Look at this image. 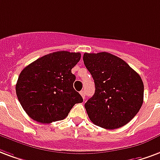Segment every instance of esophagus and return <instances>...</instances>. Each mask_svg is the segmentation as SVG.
I'll return each instance as SVG.
<instances>
[{
    "label": "esophagus",
    "mask_w": 160,
    "mask_h": 160,
    "mask_svg": "<svg viewBox=\"0 0 160 160\" xmlns=\"http://www.w3.org/2000/svg\"><path fill=\"white\" fill-rule=\"evenodd\" d=\"M80 93V95H81V97H82L84 100H85V97H86V95H85V91H81Z\"/></svg>",
    "instance_id": "34e87169"
}]
</instances>
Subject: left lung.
Listing matches in <instances>:
<instances>
[{
	"label": "left lung",
	"mask_w": 160,
	"mask_h": 160,
	"mask_svg": "<svg viewBox=\"0 0 160 160\" xmlns=\"http://www.w3.org/2000/svg\"><path fill=\"white\" fill-rule=\"evenodd\" d=\"M84 63L95 83V93L85 103L91 121L102 128L122 127L133 119L143 102L140 75L108 52L85 53Z\"/></svg>",
	"instance_id": "1"
}]
</instances>
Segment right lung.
I'll use <instances>...</instances> for the list:
<instances>
[{
	"label": "right lung",
	"mask_w": 160,
	"mask_h": 160,
	"mask_svg": "<svg viewBox=\"0 0 160 160\" xmlns=\"http://www.w3.org/2000/svg\"><path fill=\"white\" fill-rule=\"evenodd\" d=\"M80 60V52L59 51L41 57L21 71L16 93L32 119L42 124L62 120L75 103L83 102L74 89L71 69Z\"/></svg>",
	"instance_id": "1"
}]
</instances>
